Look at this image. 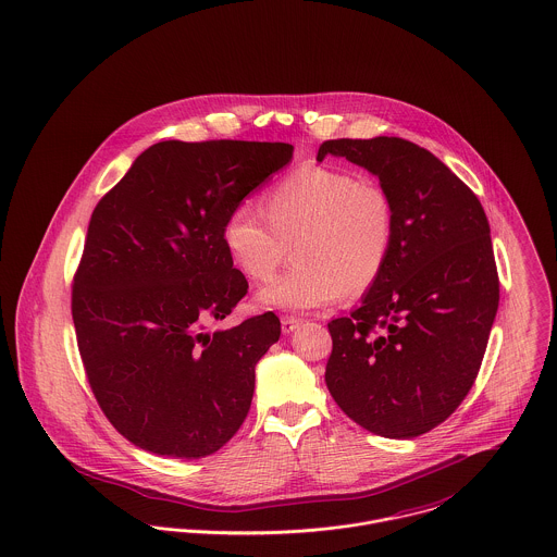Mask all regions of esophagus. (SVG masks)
Listing matches in <instances>:
<instances>
[{"label": "esophagus", "instance_id": "obj_1", "mask_svg": "<svg viewBox=\"0 0 557 557\" xmlns=\"http://www.w3.org/2000/svg\"><path fill=\"white\" fill-rule=\"evenodd\" d=\"M299 319L296 317H283L281 319V330H283V334H292V332H296L297 327H299Z\"/></svg>", "mask_w": 557, "mask_h": 557}]
</instances>
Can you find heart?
I'll return each mask as SVG.
<instances>
[{
  "label": "heart",
  "instance_id": "b5f03b06",
  "mask_svg": "<svg viewBox=\"0 0 557 557\" xmlns=\"http://www.w3.org/2000/svg\"><path fill=\"white\" fill-rule=\"evenodd\" d=\"M267 215L238 205L225 218L222 240L236 270L268 281L287 245L296 265L258 294L263 308L304 312L359 296L382 276L395 236L393 205L382 187L332 166L301 169L272 187L261 202Z\"/></svg>",
  "mask_w": 557,
  "mask_h": 557
}]
</instances>
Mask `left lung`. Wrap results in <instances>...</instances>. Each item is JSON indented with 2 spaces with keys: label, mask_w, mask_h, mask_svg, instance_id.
Here are the masks:
<instances>
[{
  "label": "left lung",
  "mask_w": 557,
  "mask_h": 557,
  "mask_svg": "<svg viewBox=\"0 0 557 557\" xmlns=\"http://www.w3.org/2000/svg\"><path fill=\"white\" fill-rule=\"evenodd\" d=\"M368 169L393 205V251L350 317L327 327L325 382L370 433L411 440L471 391L498 310L490 223L478 196L431 151L399 137L325 141Z\"/></svg>",
  "instance_id": "8db88e82"
}]
</instances>
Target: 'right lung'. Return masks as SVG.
<instances>
[{
	"label": "right lung",
	"mask_w": 557,
	"mask_h": 557,
	"mask_svg": "<svg viewBox=\"0 0 557 557\" xmlns=\"http://www.w3.org/2000/svg\"><path fill=\"white\" fill-rule=\"evenodd\" d=\"M292 158L289 144L160 141L95 207L72 314L90 388L131 444L194 460L245 422L281 321L207 332L249 287L223 222Z\"/></svg>",
	"instance_id": "obj_1"
}]
</instances>
